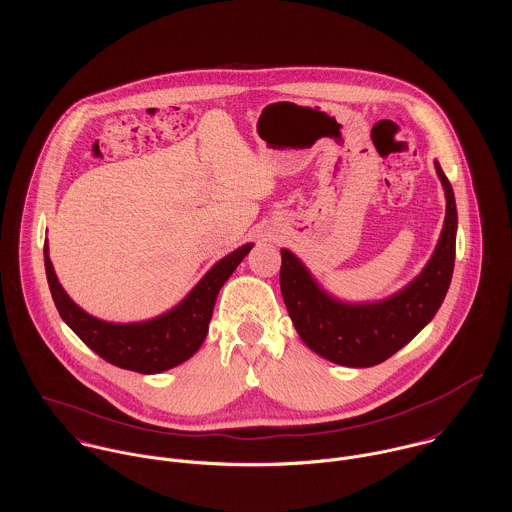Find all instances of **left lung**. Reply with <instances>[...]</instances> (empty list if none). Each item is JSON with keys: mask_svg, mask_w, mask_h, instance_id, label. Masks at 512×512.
Returning a JSON list of instances; mask_svg holds the SVG:
<instances>
[{"mask_svg": "<svg viewBox=\"0 0 512 512\" xmlns=\"http://www.w3.org/2000/svg\"><path fill=\"white\" fill-rule=\"evenodd\" d=\"M445 191V220L424 270L400 292L380 301L349 303L319 286L292 250L282 248L280 288L301 341L341 366L380 365L408 345L438 313L455 264L457 209L451 183L434 161Z\"/></svg>", "mask_w": 512, "mask_h": 512, "instance_id": "8db88e82", "label": "left lung"}]
</instances>
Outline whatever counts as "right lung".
Masks as SVG:
<instances>
[{"instance_id":"add662e5","label":"right lung","mask_w":512,"mask_h":512,"mask_svg":"<svg viewBox=\"0 0 512 512\" xmlns=\"http://www.w3.org/2000/svg\"><path fill=\"white\" fill-rule=\"evenodd\" d=\"M252 242L236 248L219 260L201 282L169 311L136 323L102 321L78 307L59 284L49 244L45 242V272L53 301L63 321L110 365L134 370L140 374H159L191 359L203 345L213 317L215 301L224 282L232 276L244 256L252 250Z\"/></svg>"}]
</instances>
